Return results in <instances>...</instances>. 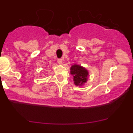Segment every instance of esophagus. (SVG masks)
<instances>
[{
  "mask_svg": "<svg viewBox=\"0 0 133 133\" xmlns=\"http://www.w3.org/2000/svg\"><path fill=\"white\" fill-rule=\"evenodd\" d=\"M57 63L60 64H62V63H63V59H62V58H58V59L57 60Z\"/></svg>",
  "mask_w": 133,
  "mask_h": 133,
  "instance_id": "34e87169",
  "label": "esophagus"
}]
</instances>
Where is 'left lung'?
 <instances>
[{"label": "left lung", "instance_id": "1", "mask_svg": "<svg viewBox=\"0 0 133 133\" xmlns=\"http://www.w3.org/2000/svg\"><path fill=\"white\" fill-rule=\"evenodd\" d=\"M70 73L73 75V80L76 85H81L87 80V70L77 64H75L70 68Z\"/></svg>", "mask_w": 133, "mask_h": 133}]
</instances>
